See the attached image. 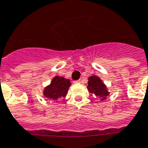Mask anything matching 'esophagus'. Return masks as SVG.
<instances>
[{
  "label": "esophagus",
  "mask_w": 148,
  "mask_h": 148,
  "mask_svg": "<svg viewBox=\"0 0 148 148\" xmlns=\"http://www.w3.org/2000/svg\"><path fill=\"white\" fill-rule=\"evenodd\" d=\"M74 84H80V80H74Z\"/></svg>",
  "instance_id": "1"
}]
</instances>
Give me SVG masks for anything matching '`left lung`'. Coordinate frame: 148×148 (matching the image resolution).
I'll return each mask as SVG.
<instances>
[{
    "label": "left lung",
    "mask_w": 148,
    "mask_h": 148,
    "mask_svg": "<svg viewBox=\"0 0 148 148\" xmlns=\"http://www.w3.org/2000/svg\"><path fill=\"white\" fill-rule=\"evenodd\" d=\"M87 89L90 93H93L97 97H100L101 100H104L106 99V97L109 94L106 86L104 84V83L100 80V78L95 76V75L88 78Z\"/></svg>",
    "instance_id": "1"
}]
</instances>
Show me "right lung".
Returning a JSON list of instances; mask_svg holds the SVG:
<instances>
[{"mask_svg": "<svg viewBox=\"0 0 148 148\" xmlns=\"http://www.w3.org/2000/svg\"><path fill=\"white\" fill-rule=\"evenodd\" d=\"M71 85L70 80L56 76L52 79L51 84L45 87L43 94L48 99L57 100L61 97H66Z\"/></svg>", "mask_w": 148, "mask_h": 148, "instance_id": "add662e5", "label": "right lung"}]
</instances>
